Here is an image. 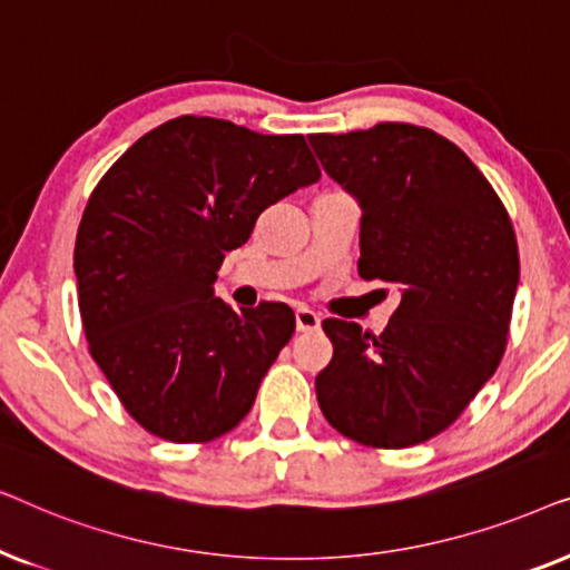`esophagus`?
<instances>
[{
    "mask_svg": "<svg viewBox=\"0 0 570 570\" xmlns=\"http://www.w3.org/2000/svg\"><path fill=\"white\" fill-rule=\"evenodd\" d=\"M318 324H322V318H318V314H314L311 308L295 311V330L298 332H314L318 330Z\"/></svg>",
    "mask_w": 570,
    "mask_h": 570,
    "instance_id": "obj_1",
    "label": "esophagus"
}]
</instances>
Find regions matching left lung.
Masks as SVG:
<instances>
[{"label":"left lung","mask_w":570,"mask_h":570,"mask_svg":"<svg viewBox=\"0 0 570 570\" xmlns=\"http://www.w3.org/2000/svg\"><path fill=\"white\" fill-rule=\"evenodd\" d=\"M326 174L361 202L363 279L400 287L381 334L324 318V417L371 449H407L454 423L501 363L519 246L501 197L446 137L384 121L311 135Z\"/></svg>","instance_id":"1"}]
</instances>
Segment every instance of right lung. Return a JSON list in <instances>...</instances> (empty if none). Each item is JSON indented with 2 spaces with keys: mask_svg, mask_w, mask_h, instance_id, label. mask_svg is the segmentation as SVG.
<instances>
[{
  "mask_svg": "<svg viewBox=\"0 0 570 570\" xmlns=\"http://www.w3.org/2000/svg\"><path fill=\"white\" fill-rule=\"evenodd\" d=\"M318 178L303 135L178 116L92 189L75 244L77 306L92 361L147 433L207 443L248 415L295 316L267 301L236 314L213 283L264 209Z\"/></svg>",
  "mask_w": 570,
  "mask_h": 570,
  "instance_id": "1",
  "label": "right lung"
}]
</instances>
